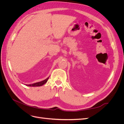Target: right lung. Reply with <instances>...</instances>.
I'll use <instances>...</instances> for the list:
<instances>
[{
  "label": "right lung",
  "mask_w": 124,
  "mask_h": 124,
  "mask_svg": "<svg viewBox=\"0 0 124 124\" xmlns=\"http://www.w3.org/2000/svg\"><path fill=\"white\" fill-rule=\"evenodd\" d=\"M48 78H49V77L47 78H46V80H44L42 81H41V82H37V83H33V84H29V85H27L26 84V85L27 86H32V87H36V86H42L43 85H44L45 83H46Z\"/></svg>",
  "instance_id": "1"
}]
</instances>
